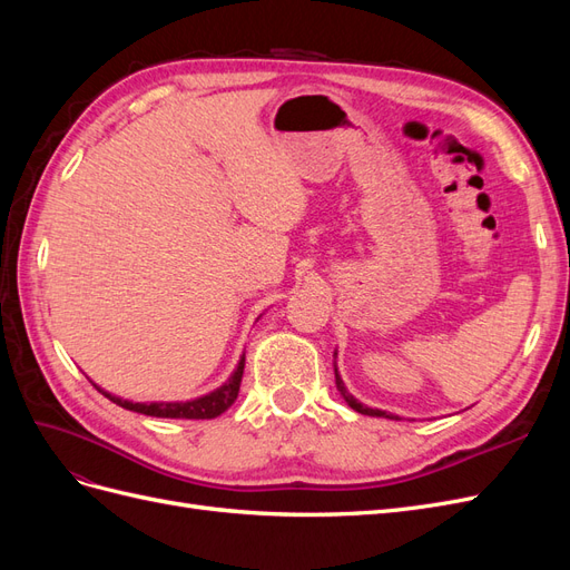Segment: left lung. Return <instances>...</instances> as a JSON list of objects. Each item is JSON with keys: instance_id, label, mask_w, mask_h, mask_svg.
Segmentation results:
<instances>
[{"instance_id": "left-lung-1", "label": "left lung", "mask_w": 570, "mask_h": 570, "mask_svg": "<svg viewBox=\"0 0 570 570\" xmlns=\"http://www.w3.org/2000/svg\"><path fill=\"white\" fill-rule=\"evenodd\" d=\"M335 385H337V390L342 392V396H344V402H347L354 411H358V413H364V416H385V419H392V421H400L396 416H392V413H385V411H381V409H371V406H364L361 402H356L354 396L347 392V387H344V383H342V377L337 375V368H335Z\"/></svg>"}]
</instances>
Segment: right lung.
<instances>
[{"mask_svg": "<svg viewBox=\"0 0 570 570\" xmlns=\"http://www.w3.org/2000/svg\"><path fill=\"white\" fill-rule=\"evenodd\" d=\"M243 373H245V356L239 358V364L235 368V373L228 377L226 385H220L218 390L197 396V400L189 402H151V404H140V402H128L120 400V396H114L109 392H105L101 387H97L101 394L111 400L114 404L124 406L128 411H137L145 413V416H157V419H189V421H204V419H216L220 416L223 411H228L239 392V383H243Z\"/></svg>", "mask_w": 570, "mask_h": 570, "instance_id": "1", "label": "right lung"}]
</instances>
